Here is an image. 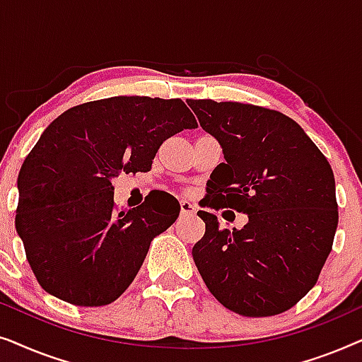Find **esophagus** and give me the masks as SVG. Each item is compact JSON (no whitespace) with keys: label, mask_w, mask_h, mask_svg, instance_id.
I'll return each mask as SVG.
<instances>
[{"label":"esophagus","mask_w":362,"mask_h":362,"mask_svg":"<svg viewBox=\"0 0 362 362\" xmlns=\"http://www.w3.org/2000/svg\"><path fill=\"white\" fill-rule=\"evenodd\" d=\"M181 206V216H194L196 214V206L192 204V202L182 199L180 202Z\"/></svg>","instance_id":"esophagus-1"}]
</instances>
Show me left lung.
I'll return each instance as SVG.
<instances>
[{
	"label": "left lung",
	"instance_id": "left-lung-1",
	"mask_svg": "<svg viewBox=\"0 0 362 362\" xmlns=\"http://www.w3.org/2000/svg\"><path fill=\"white\" fill-rule=\"evenodd\" d=\"M226 163L207 181L212 209L245 212L242 229H221L199 211L206 232L192 247L204 284L242 316L288 310L313 288L338 227L334 175L303 128L249 103L186 100Z\"/></svg>",
	"mask_w": 362,
	"mask_h": 362
}]
</instances>
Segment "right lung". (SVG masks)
I'll list each match as a JSON object with an SVG mask.
<instances>
[{
    "instance_id": "add662e5",
    "label": "right lung",
    "mask_w": 362,
    "mask_h": 362,
    "mask_svg": "<svg viewBox=\"0 0 362 362\" xmlns=\"http://www.w3.org/2000/svg\"><path fill=\"white\" fill-rule=\"evenodd\" d=\"M196 127L180 98L136 95L72 107L42 132L18 176L16 232L47 293L102 306L128 288L151 239L181 207L175 197L150 194L115 211L112 181L150 171L163 141Z\"/></svg>"
}]
</instances>
